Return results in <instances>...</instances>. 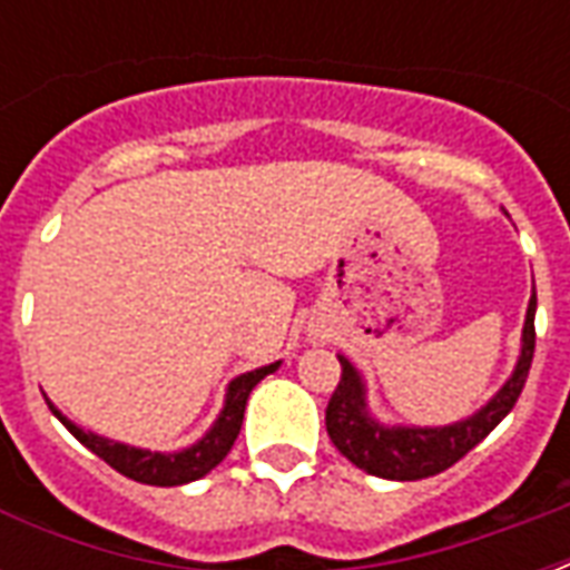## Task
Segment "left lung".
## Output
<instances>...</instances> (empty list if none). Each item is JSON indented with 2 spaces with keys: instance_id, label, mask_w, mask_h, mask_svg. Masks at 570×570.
I'll list each match as a JSON object with an SVG mask.
<instances>
[{
  "instance_id": "left-lung-1",
  "label": "left lung",
  "mask_w": 570,
  "mask_h": 570,
  "mask_svg": "<svg viewBox=\"0 0 570 570\" xmlns=\"http://www.w3.org/2000/svg\"><path fill=\"white\" fill-rule=\"evenodd\" d=\"M534 311H538V296L531 293L525 311V326H522V347L515 360L513 375L503 382L498 394L489 403L442 428H419V424H384L372 415L370 400H366V382L360 370L338 354L342 363V382L335 387L326 406V433L338 452L360 470L372 476L394 479V482H415V479L436 476L442 470L458 464L470 449L498 428L515 400L525 387L531 357H534Z\"/></svg>"
}]
</instances>
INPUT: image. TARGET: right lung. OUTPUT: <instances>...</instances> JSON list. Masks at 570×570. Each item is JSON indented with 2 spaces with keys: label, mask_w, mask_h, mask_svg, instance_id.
Segmentation results:
<instances>
[{
  "label": "right lung",
  "mask_w": 570,
  "mask_h": 570,
  "mask_svg": "<svg viewBox=\"0 0 570 570\" xmlns=\"http://www.w3.org/2000/svg\"><path fill=\"white\" fill-rule=\"evenodd\" d=\"M277 366H281V360L232 379L228 387H225L223 409H219V415H216V421L210 424V430H207L198 442H191V445L179 449V452H151V449H137V445H128V442H116L109 440V436L94 433V430H85L79 428V424H72L51 400H48V409L55 412L57 419H60V424H63L85 449H91L97 458H104L106 464L112 466V470H118L121 476L134 479V482H142V485H164V489H170V485H186V482H195V479L207 476L213 466L219 464L225 454L232 452L237 433H240V424H244V409H247L249 391H253L265 375H272Z\"/></svg>",
  "instance_id": "obj_1"
}]
</instances>
